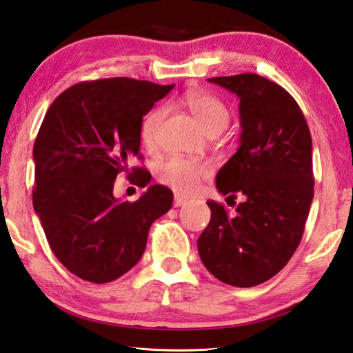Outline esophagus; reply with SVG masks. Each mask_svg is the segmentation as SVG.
I'll return each mask as SVG.
<instances>
[{"mask_svg": "<svg viewBox=\"0 0 353 353\" xmlns=\"http://www.w3.org/2000/svg\"><path fill=\"white\" fill-rule=\"evenodd\" d=\"M185 202H187V199H185V197L179 196V194L174 196V207H182Z\"/></svg>", "mask_w": 353, "mask_h": 353, "instance_id": "34e87169", "label": "esophagus"}]
</instances>
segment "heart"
Here are the masks:
<instances>
[{"label": "heart", "instance_id": "1", "mask_svg": "<svg viewBox=\"0 0 353 353\" xmlns=\"http://www.w3.org/2000/svg\"><path fill=\"white\" fill-rule=\"evenodd\" d=\"M182 103L207 134L221 132L228 125L230 112L227 106L214 95L201 91H188L183 94ZM163 115L165 108L159 106L151 110L143 117L142 125H140V136H142L145 145L154 143ZM208 174L210 171L205 165L181 157H171L165 160L157 170L159 181L183 196L194 194Z\"/></svg>", "mask_w": 353, "mask_h": 353}]
</instances>
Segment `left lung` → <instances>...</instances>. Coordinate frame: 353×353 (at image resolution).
<instances>
[{"label":"left lung","instance_id":"obj_1","mask_svg":"<svg viewBox=\"0 0 353 353\" xmlns=\"http://www.w3.org/2000/svg\"><path fill=\"white\" fill-rule=\"evenodd\" d=\"M208 81L241 99V145L217 172L216 187L243 201L234 216L207 202L211 219L197 248L222 283L253 287L283 270L303 238L315 183L312 136L296 100L278 83L252 72Z\"/></svg>","mask_w":353,"mask_h":353}]
</instances>
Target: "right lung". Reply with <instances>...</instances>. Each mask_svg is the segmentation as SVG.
<instances>
[{"mask_svg":"<svg viewBox=\"0 0 353 353\" xmlns=\"http://www.w3.org/2000/svg\"><path fill=\"white\" fill-rule=\"evenodd\" d=\"M174 85L146 80L81 81L57 97L34 143V210L63 265L89 283L105 284L137 264L152 222L170 211L172 191L152 185L136 202L114 197L120 174L139 185L151 174L132 166L140 154L143 115Z\"/></svg>","mask_w":353,"mask_h":353,"instance_id":"right-lung-1","label":"right lung"}]
</instances>
